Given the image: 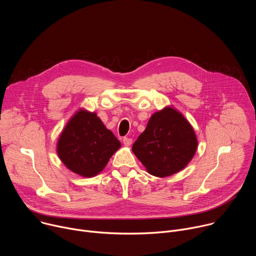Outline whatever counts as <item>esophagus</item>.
<instances>
[{
	"mask_svg": "<svg viewBox=\"0 0 256 256\" xmlns=\"http://www.w3.org/2000/svg\"><path fill=\"white\" fill-rule=\"evenodd\" d=\"M122 142H124V146H130V144H132V138H124Z\"/></svg>",
	"mask_w": 256,
	"mask_h": 256,
	"instance_id": "34e87169",
	"label": "esophagus"
}]
</instances>
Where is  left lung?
<instances>
[{"instance_id":"left-lung-1","label":"left lung","mask_w":256,"mask_h":256,"mask_svg":"<svg viewBox=\"0 0 256 256\" xmlns=\"http://www.w3.org/2000/svg\"><path fill=\"white\" fill-rule=\"evenodd\" d=\"M198 144L190 122L172 106H166L153 114L132 150L148 173L167 177L188 166Z\"/></svg>"}]
</instances>
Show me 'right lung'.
I'll list each match as a JSON object with an SVG mask.
<instances>
[{
    "label": "right lung",
    "instance_id": "right-lung-1",
    "mask_svg": "<svg viewBox=\"0 0 256 256\" xmlns=\"http://www.w3.org/2000/svg\"><path fill=\"white\" fill-rule=\"evenodd\" d=\"M120 146V142L95 112L81 108L62 128L56 142V153L72 172L93 177L105 168Z\"/></svg>",
    "mask_w": 256,
    "mask_h": 256
}]
</instances>
